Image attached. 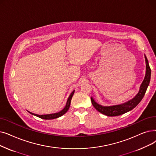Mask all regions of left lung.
I'll use <instances>...</instances> for the list:
<instances>
[{"mask_svg": "<svg viewBox=\"0 0 156 156\" xmlns=\"http://www.w3.org/2000/svg\"><path fill=\"white\" fill-rule=\"evenodd\" d=\"M145 62H146V74L143 82H142L140 86V91L136 96L131 100L127 101V102L125 103L118 105H115V106H101L95 102L94 99L91 98V101H92V105L99 112L109 117L119 116V115H122L126 112L131 111L140 103L141 99H143L144 95L146 92V90L147 89V87L148 85H149L150 80H151V69L150 68L148 60L145 55Z\"/></svg>", "mask_w": 156, "mask_h": 156, "instance_id": "left-lung-1", "label": "left lung"}]
</instances>
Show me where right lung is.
Returning <instances> with one entry per match:
<instances>
[{
    "instance_id": "obj_1",
    "label": "right lung",
    "mask_w": 156,
    "mask_h": 156,
    "mask_svg": "<svg viewBox=\"0 0 156 156\" xmlns=\"http://www.w3.org/2000/svg\"><path fill=\"white\" fill-rule=\"evenodd\" d=\"M74 93V90H73L71 95L69 96L68 99H67V103H66V106L64 107V109L62 110H61L60 112H58V113H52V114H48V115H37V114H34V113H32L31 112H29L30 113H31L32 115H35L36 117H38L41 119H45V120H50V119H57L58 117H61L62 115H63L64 114H65L67 110H69V106H70V105H71V100L72 99V97L73 96V94Z\"/></svg>"
}]
</instances>
